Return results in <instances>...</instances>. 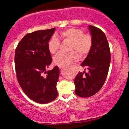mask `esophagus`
<instances>
[{"label": "esophagus", "mask_w": 129, "mask_h": 129, "mask_svg": "<svg viewBox=\"0 0 129 129\" xmlns=\"http://www.w3.org/2000/svg\"><path fill=\"white\" fill-rule=\"evenodd\" d=\"M58 68H59L60 69H61L62 68V67L61 66H58Z\"/></svg>", "instance_id": "34e87169"}]
</instances>
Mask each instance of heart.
Listing matches in <instances>:
<instances>
[{
    "mask_svg": "<svg viewBox=\"0 0 129 129\" xmlns=\"http://www.w3.org/2000/svg\"><path fill=\"white\" fill-rule=\"evenodd\" d=\"M48 43L50 53L56 54L59 49L60 42L57 39H61L64 41L71 43L68 54L59 53L53 58L54 64L58 66H67L77 61L79 56L84 57L88 54L92 45V39L89 34H84L82 29L71 28L60 32Z\"/></svg>",
    "mask_w": 129,
    "mask_h": 129,
    "instance_id": "heart-1",
    "label": "heart"
}]
</instances>
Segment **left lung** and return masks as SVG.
Segmentation results:
<instances>
[{
  "mask_svg": "<svg viewBox=\"0 0 129 129\" xmlns=\"http://www.w3.org/2000/svg\"><path fill=\"white\" fill-rule=\"evenodd\" d=\"M92 45L81 66L89 70L88 73L78 72L74 83L76 94L89 97L97 93L104 85L110 64V51L106 37L102 30L89 25Z\"/></svg>",
  "mask_w": 129,
  "mask_h": 129,
  "instance_id": "1",
  "label": "left lung"
}]
</instances>
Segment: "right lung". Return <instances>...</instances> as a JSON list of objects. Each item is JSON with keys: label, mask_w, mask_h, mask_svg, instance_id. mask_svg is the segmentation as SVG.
Returning a JSON list of instances; mask_svg holds the SVG:
<instances>
[{"label": "right lung", "mask_w": 129, "mask_h": 129, "mask_svg": "<svg viewBox=\"0 0 129 129\" xmlns=\"http://www.w3.org/2000/svg\"><path fill=\"white\" fill-rule=\"evenodd\" d=\"M55 28L28 34L15 50V65L19 84L30 99L40 104L53 101L58 95V67L46 71L52 60L48 42Z\"/></svg>", "instance_id": "1"}]
</instances>
